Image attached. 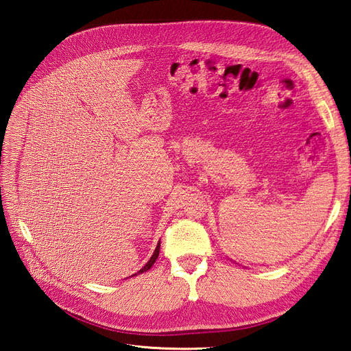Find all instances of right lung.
<instances>
[{
    "label": "right lung",
    "mask_w": 351,
    "mask_h": 351,
    "mask_svg": "<svg viewBox=\"0 0 351 351\" xmlns=\"http://www.w3.org/2000/svg\"><path fill=\"white\" fill-rule=\"evenodd\" d=\"M158 254H159V243H158V246H156V249H155V252H154V254H152V258L149 259V262H147V263L145 265V267H143L139 272H137V274H142V272H145V271H147V269H151L152 265H154L155 261L158 259ZM137 274H134V275H137ZM132 277H133V275H132Z\"/></svg>",
    "instance_id": "1"
}]
</instances>
